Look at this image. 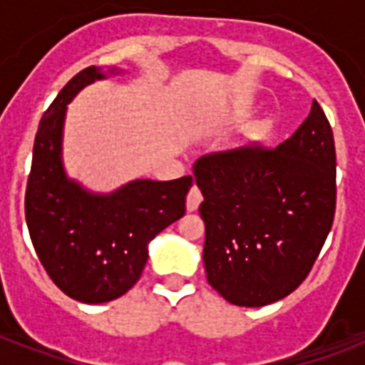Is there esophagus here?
<instances>
[{"label": "esophagus", "instance_id": "34e87169", "mask_svg": "<svg viewBox=\"0 0 365 365\" xmlns=\"http://www.w3.org/2000/svg\"><path fill=\"white\" fill-rule=\"evenodd\" d=\"M200 202H202V193H200V189L197 185H193L187 195V212L197 210Z\"/></svg>", "mask_w": 365, "mask_h": 365}]
</instances>
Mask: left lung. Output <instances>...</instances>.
I'll use <instances>...</instances> for the list:
<instances>
[{
	"instance_id": "left-lung-1",
	"label": "left lung",
	"mask_w": 365,
	"mask_h": 365,
	"mask_svg": "<svg viewBox=\"0 0 365 365\" xmlns=\"http://www.w3.org/2000/svg\"><path fill=\"white\" fill-rule=\"evenodd\" d=\"M206 278L223 299L263 307L289 295L314 265L335 214L334 132L318 102L274 149L200 157Z\"/></svg>"
}]
</instances>
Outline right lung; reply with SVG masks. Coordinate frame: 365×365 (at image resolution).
Masks as SVG:
<instances>
[{
  "mask_svg": "<svg viewBox=\"0 0 365 365\" xmlns=\"http://www.w3.org/2000/svg\"><path fill=\"white\" fill-rule=\"evenodd\" d=\"M123 70L91 66L68 81L41 117L26 187V223L45 271L66 295L108 303L140 280L149 242L185 214L193 178L134 180L94 193L66 174L62 140L68 104L94 81Z\"/></svg>",
  "mask_w": 365,
  "mask_h": 365,
  "instance_id": "1",
  "label": "right lung"
}]
</instances>
